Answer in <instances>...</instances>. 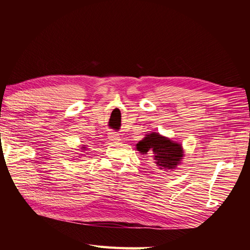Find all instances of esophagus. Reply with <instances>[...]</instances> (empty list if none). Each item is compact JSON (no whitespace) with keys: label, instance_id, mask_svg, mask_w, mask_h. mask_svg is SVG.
Instances as JSON below:
<instances>
[{"label":"esophagus","instance_id":"esophagus-1","mask_svg":"<svg viewBox=\"0 0 250 250\" xmlns=\"http://www.w3.org/2000/svg\"><path fill=\"white\" fill-rule=\"evenodd\" d=\"M108 139L110 141H119L120 140L119 135H118V133H116V132H110L108 134Z\"/></svg>","mask_w":250,"mask_h":250}]
</instances>
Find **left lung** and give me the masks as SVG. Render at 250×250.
<instances>
[{
  "instance_id": "left-lung-1",
  "label": "left lung",
  "mask_w": 250,
  "mask_h": 250,
  "mask_svg": "<svg viewBox=\"0 0 250 250\" xmlns=\"http://www.w3.org/2000/svg\"><path fill=\"white\" fill-rule=\"evenodd\" d=\"M137 150L142 154L151 152L154 163L160 170H174L183 159V147L181 143L172 141L159 133L146 134L141 141L137 143Z\"/></svg>"
}]
</instances>
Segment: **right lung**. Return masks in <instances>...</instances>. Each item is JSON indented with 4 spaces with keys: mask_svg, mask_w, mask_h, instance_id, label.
<instances>
[{
    "mask_svg": "<svg viewBox=\"0 0 250 250\" xmlns=\"http://www.w3.org/2000/svg\"><path fill=\"white\" fill-rule=\"evenodd\" d=\"M83 149H84V146H83V149H82V150H83Z\"/></svg>",
    "mask_w": 250,
    "mask_h": 250,
    "instance_id": "obj_1",
    "label": "right lung"
}]
</instances>
